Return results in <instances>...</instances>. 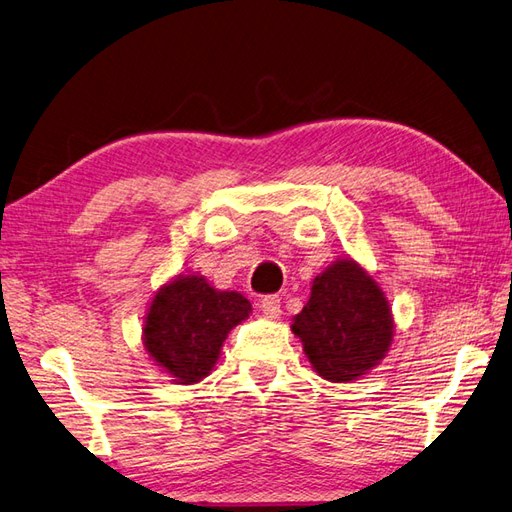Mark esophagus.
<instances>
[{"label": "esophagus", "mask_w": 512, "mask_h": 512, "mask_svg": "<svg viewBox=\"0 0 512 512\" xmlns=\"http://www.w3.org/2000/svg\"><path fill=\"white\" fill-rule=\"evenodd\" d=\"M259 309L264 311L268 318H279L281 316V298L277 294H268L259 300Z\"/></svg>", "instance_id": "esophagus-1"}]
</instances>
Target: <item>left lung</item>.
Masks as SVG:
<instances>
[{
  "label": "left lung",
  "instance_id": "8db88e82",
  "mask_svg": "<svg viewBox=\"0 0 512 512\" xmlns=\"http://www.w3.org/2000/svg\"><path fill=\"white\" fill-rule=\"evenodd\" d=\"M292 331L303 339L313 370L326 381L350 383L385 357L393 322L381 287L355 261L342 259L313 279Z\"/></svg>",
  "mask_w": 512,
  "mask_h": 512
}]
</instances>
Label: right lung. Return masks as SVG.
I'll return each mask as SVG.
<instances>
[{
    "mask_svg": "<svg viewBox=\"0 0 512 512\" xmlns=\"http://www.w3.org/2000/svg\"><path fill=\"white\" fill-rule=\"evenodd\" d=\"M251 303L218 292L203 277H179L155 294L144 324V348L179 383H199L218 361L220 346Z\"/></svg>",
    "mask_w": 512,
    "mask_h": 512,
    "instance_id": "1",
    "label": "right lung"
}]
</instances>
